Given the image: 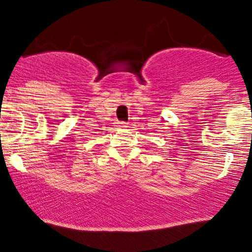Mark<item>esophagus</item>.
Segmentation results:
<instances>
[{
  "mask_svg": "<svg viewBox=\"0 0 252 252\" xmlns=\"http://www.w3.org/2000/svg\"><path fill=\"white\" fill-rule=\"evenodd\" d=\"M119 126H121V128H126V123H119Z\"/></svg>",
  "mask_w": 252,
  "mask_h": 252,
  "instance_id": "1",
  "label": "esophagus"
}]
</instances>
